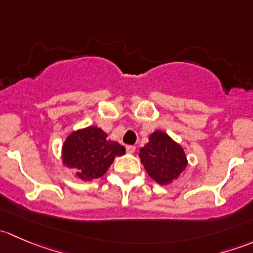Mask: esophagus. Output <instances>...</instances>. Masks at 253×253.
Returning a JSON list of instances; mask_svg holds the SVG:
<instances>
[{
    "label": "esophagus",
    "instance_id": "obj_1",
    "mask_svg": "<svg viewBox=\"0 0 253 253\" xmlns=\"http://www.w3.org/2000/svg\"><path fill=\"white\" fill-rule=\"evenodd\" d=\"M126 150H127V153H134L136 147H134V145H126Z\"/></svg>",
    "mask_w": 253,
    "mask_h": 253
}]
</instances>
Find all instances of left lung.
<instances>
[{
	"label": "left lung",
	"instance_id": "1",
	"mask_svg": "<svg viewBox=\"0 0 253 253\" xmlns=\"http://www.w3.org/2000/svg\"><path fill=\"white\" fill-rule=\"evenodd\" d=\"M139 158L150 177L160 185L175 180L187 165L182 148L162 131L150 134L149 142L139 150Z\"/></svg>",
	"mask_w": 253,
	"mask_h": 253
}]
</instances>
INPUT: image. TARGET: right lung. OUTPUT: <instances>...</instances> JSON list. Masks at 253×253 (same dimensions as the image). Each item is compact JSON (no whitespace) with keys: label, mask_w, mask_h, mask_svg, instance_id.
Segmentation results:
<instances>
[{"label":"right lung","mask_w":253,"mask_h":253,"mask_svg":"<svg viewBox=\"0 0 253 253\" xmlns=\"http://www.w3.org/2000/svg\"><path fill=\"white\" fill-rule=\"evenodd\" d=\"M108 134L98 127H86L73 132L62 147L65 165L76 169L83 180L100 177L106 172L115 157L125 154V147L109 141Z\"/></svg>","instance_id":"add662e5"}]
</instances>
